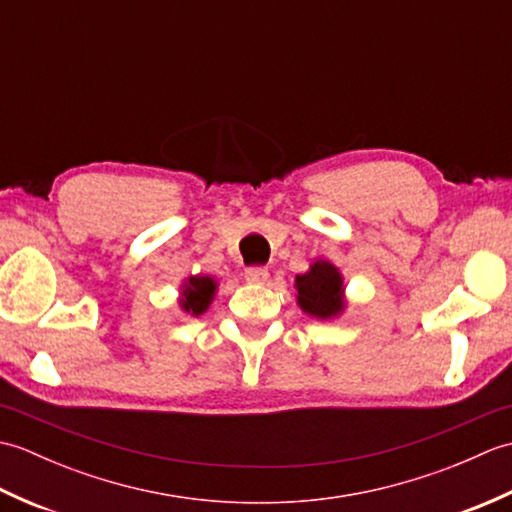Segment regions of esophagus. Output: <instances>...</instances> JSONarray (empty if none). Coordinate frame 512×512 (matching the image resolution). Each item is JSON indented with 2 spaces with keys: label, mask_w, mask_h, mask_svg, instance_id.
Wrapping results in <instances>:
<instances>
[{
  "label": "esophagus",
  "mask_w": 512,
  "mask_h": 512,
  "mask_svg": "<svg viewBox=\"0 0 512 512\" xmlns=\"http://www.w3.org/2000/svg\"><path fill=\"white\" fill-rule=\"evenodd\" d=\"M244 277H246V281H250V284H264V281L268 279V268L266 266H250V268H246Z\"/></svg>",
  "instance_id": "1"
}]
</instances>
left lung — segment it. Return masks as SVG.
<instances>
[{
  "instance_id": "1",
  "label": "left lung",
  "mask_w": 512,
  "mask_h": 512,
  "mask_svg": "<svg viewBox=\"0 0 512 512\" xmlns=\"http://www.w3.org/2000/svg\"><path fill=\"white\" fill-rule=\"evenodd\" d=\"M295 286L299 306L310 317L330 319L343 310V279L330 262H314L308 273L297 275Z\"/></svg>"
}]
</instances>
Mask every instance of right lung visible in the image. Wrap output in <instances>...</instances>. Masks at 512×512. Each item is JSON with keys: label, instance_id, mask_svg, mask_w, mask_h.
Returning <instances> with one entry per match:
<instances>
[{"label": "right lung", "instance_id": "1", "mask_svg": "<svg viewBox=\"0 0 512 512\" xmlns=\"http://www.w3.org/2000/svg\"><path fill=\"white\" fill-rule=\"evenodd\" d=\"M217 284L211 277H189L187 284H184L182 290V299L180 306L184 312L193 314V317H200L202 312H206L209 303L213 301Z\"/></svg>", "mask_w": 512, "mask_h": 512}]
</instances>
